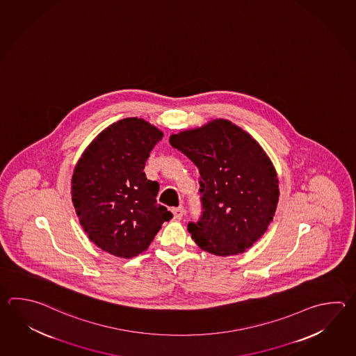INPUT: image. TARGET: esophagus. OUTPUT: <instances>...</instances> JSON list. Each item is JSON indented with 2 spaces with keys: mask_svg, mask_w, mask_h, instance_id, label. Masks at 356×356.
I'll return each instance as SVG.
<instances>
[{
  "mask_svg": "<svg viewBox=\"0 0 356 356\" xmlns=\"http://www.w3.org/2000/svg\"><path fill=\"white\" fill-rule=\"evenodd\" d=\"M172 214H174L175 219L180 220V219L182 218V216H184V208H182V207H179V208H174V209H172Z\"/></svg>",
  "mask_w": 356,
  "mask_h": 356,
  "instance_id": "34e87169",
  "label": "esophagus"
}]
</instances>
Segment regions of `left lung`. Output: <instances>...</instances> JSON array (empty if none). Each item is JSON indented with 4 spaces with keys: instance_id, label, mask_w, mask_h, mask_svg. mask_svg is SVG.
<instances>
[{
    "instance_id": "8db88e82",
    "label": "left lung",
    "mask_w": 356,
    "mask_h": 356,
    "mask_svg": "<svg viewBox=\"0 0 356 356\" xmlns=\"http://www.w3.org/2000/svg\"><path fill=\"white\" fill-rule=\"evenodd\" d=\"M195 163L203 211L188 229L204 251L242 254L260 240L275 214L279 180L268 154L248 133L225 119L170 137Z\"/></svg>"
}]
</instances>
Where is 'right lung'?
<instances>
[{
  "instance_id": "right-lung-1",
  "label": "right lung",
  "mask_w": 356,
  "mask_h": 356,
  "mask_svg": "<svg viewBox=\"0 0 356 356\" xmlns=\"http://www.w3.org/2000/svg\"><path fill=\"white\" fill-rule=\"evenodd\" d=\"M162 137L143 119L125 118L104 129L74 167L73 207L88 238L105 252L124 259L142 254L172 218L156 200L159 182L143 172Z\"/></svg>"
}]
</instances>
